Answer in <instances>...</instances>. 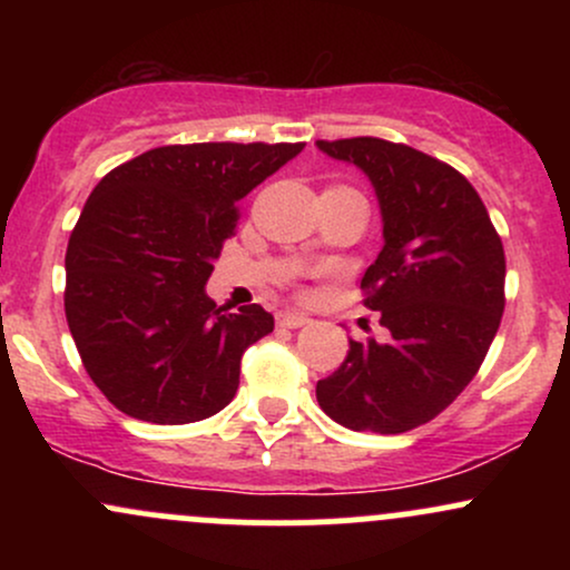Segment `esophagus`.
Masks as SVG:
<instances>
[{"instance_id": "1", "label": "esophagus", "mask_w": 570, "mask_h": 570, "mask_svg": "<svg viewBox=\"0 0 570 570\" xmlns=\"http://www.w3.org/2000/svg\"><path fill=\"white\" fill-rule=\"evenodd\" d=\"M311 318L305 316V313H297V311H278L276 313V324L284 326V330H299V326H305Z\"/></svg>"}]
</instances>
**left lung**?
I'll return each instance as SVG.
<instances>
[{
  "mask_svg": "<svg viewBox=\"0 0 570 570\" xmlns=\"http://www.w3.org/2000/svg\"><path fill=\"white\" fill-rule=\"evenodd\" d=\"M316 147L375 187L383 248L362 289L391 335L351 340L316 399L340 426L402 434L434 421L485 362L507 303L501 238L476 189L448 163L372 136Z\"/></svg>",
  "mask_w": 570,
  "mask_h": 570,
  "instance_id": "1",
  "label": "left lung"
}]
</instances>
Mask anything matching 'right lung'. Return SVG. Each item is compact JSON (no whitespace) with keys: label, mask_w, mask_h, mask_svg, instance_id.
Returning <instances> with one entry per match:
<instances>
[{"label":"right lung","mask_w":570,"mask_h":570,"mask_svg":"<svg viewBox=\"0 0 570 570\" xmlns=\"http://www.w3.org/2000/svg\"><path fill=\"white\" fill-rule=\"evenodd\" d=\"M305 144H168L98 181L67 248L69 332L90 381L136 421L217 415L240 356L273 332L263 305L230 313L206 294L238 200Z\"/></svg>","instance_id":"1"}]
</instances>
